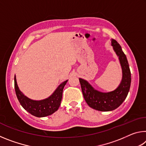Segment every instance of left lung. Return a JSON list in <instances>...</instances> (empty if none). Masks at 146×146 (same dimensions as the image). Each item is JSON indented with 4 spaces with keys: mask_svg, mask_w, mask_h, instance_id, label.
<instances>
[{
    "mask_svg": "<svg viewBox=\"0 0 146 146\" xmlns=\"http://www.w3.org/2000/svg\"><path fill=\"white\" fill-rule=\"evenodd\" d=\"M111 45L119 58L122 69V80L118 88L110 93L99 92L94 90L87 81L79 78L86 103L91 108L100 111H109L119 107L127 97L131 81V71L126 56L123 52L120 44L114 39L111 40Z\"/></svg>",
    "mask_w": 146,
    "mask_h": 146,
    "instance_id": "obj_1",
    "label": "left lung"
}]
</instances>
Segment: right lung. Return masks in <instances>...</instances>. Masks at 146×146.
Returning a JSON list of instances; mask_svg holds the SVG:
<instances>
[{"label": "right lung", "mask_w": 146, "mask_h": 146, "mask_svg": "<svg viewBox=\"0 0 146 146\" xmlns=\"http://www.w3.org/2000/svg\"><path fill=\"white\" fill-rule=\"evenodd\" d=\"M15 90L17 97L24 109L32 115L36 117H44L53 114L59 108L62 97L63 89L68 80L64 81L58 86L55 92L49 98L42 100H32L19 90L15 76Z\"/></svg>", "instance_id": "1"}]
</instances>
